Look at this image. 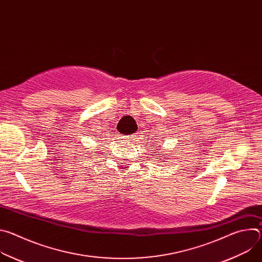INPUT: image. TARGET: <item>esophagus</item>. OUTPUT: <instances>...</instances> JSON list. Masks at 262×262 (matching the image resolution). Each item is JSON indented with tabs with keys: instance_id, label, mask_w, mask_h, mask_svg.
<instances>
[{
	"instance_id": "esophagus-1",
	"label": "esophagus",
	"mask_w": 262,
	"mask_h": 262,
	"mask_svg": "<svg viewBox=\"0 0 262 262\" xmlns=\"http://www.w3.org/2000/svg\"><path fill=\"white\" fill-rule=\"evenodd\" d=\"M139 138L138 134H134V135H130V136H126V139L128 141H137V139ZM132 143V142H130Z\"/></svg>"
}]
</instances>
